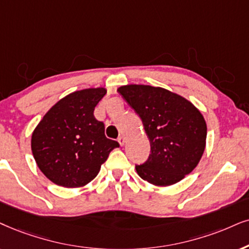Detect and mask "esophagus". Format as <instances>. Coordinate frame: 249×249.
<instances>
[{
    "label": "esophagus",
    "mask_w": 249,
    "mask_h": 249,
    "mask_svg": "<svg viewBox=\"0 0 249 249\" xmlns=\"http://www.w3.org/2000/svg\"><path fill=\"white\" fill-rule=\"evenodd\" d=\"M118 142H119V144H121V146H123V144L125 143V138L123 137V135H121V137L118 138Z\"/></svg>",
    "instance_id": "34e87169"
}]
</instances>
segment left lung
<instances>
[{
    "mask_svg": "<svg viewBox=\"0 0 249 249\" xmlns=\"http://www.w3.org/2000/svg\"><path fill=\"white\" fill-rule=\"evenodd\" d=\"M142 121L150 142L149 157L135 165L143 180L169 186L191 174L206 147L207 124L190 101L161 87L126 85L118 88Z\"/></svg>",
    "mask_w": 249,
    "mask_h": 249,
    "instance_id": "1",
    "label": "left lung"
}]
</instances>
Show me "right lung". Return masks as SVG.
<instances>
[{
    "label": "right lung",
    "instance_id": "1",
    "mask_svg": "<svg viewBox=\"0 0 249 249\" xmlns=\"http://www.w3.org/2000/svg\"><path fill=\"white\" fill-rule=\"evenodd\" d=\"M105 88H87L63 97L53 106L32 134V153L49 180L63 187H80L92 181L110 152L119 147L105 135V124L94 109Z\"/></svg>",
    "mask_w": 249,
    "mask_h": 249
}]
</instances>
